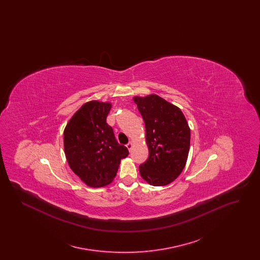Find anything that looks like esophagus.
<instances>
[{
  "label": "esophagus",
  "mask_w": 260,
  "mask_h": 260,
  "mask_svg": "<svg viewBox=\"0 0 260 260\" xmlns=\"http://www.w3.org/2000/svg\"><path fill=\"white\" fill-rule=\"evenodd\" d=\"M133 145H134V144H133V142L131 141V142H128V143H127V144H126L125 146H126V148H127V150H128V151H131V150H132V148H133Z\"/></svg>",
  "instance_id": "34e87169"
}]
</instances>
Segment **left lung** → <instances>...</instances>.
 I'll use <instances>...</instances> for the list:
<instances>
[{
  "instance_id": "obj_1",
  "label": "left lung",
  "mask_w": 260,
  "mask_h": 260,
  "mask_svg": "<svg viewBox=\"0 0 260 260\" xmlns=\"http://www.w3.org/2000/svg\"><path fill=\"white\" fill-rule=\"evenodd\" d=\"M134 101L145 124L149 151L140 175L150 185H168L182 173L188 158L191 135L185 116L157 94L135 96Z\"/></svg>"
}]
</instances>
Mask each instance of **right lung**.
I'll return each instance as SVG.
<instances>
[{
  "instance_id": "add662e5",
  "label": "right lung",
  "mask_w": 260,
  "mask_h": 260,
  "mask_svg": "<svg viewBox=\"0 0 260 260\" xmlns=\"http://www.w3.org/2000/svg\"><path fill=\"white\" fill-rule=\"evenodd\" d=\"M110 102L91 100L85 103L66 124L64 153L70 169L89 187L110 184L121 160L128 155L106 123Z\"/></svg>"
}]
</instances>
